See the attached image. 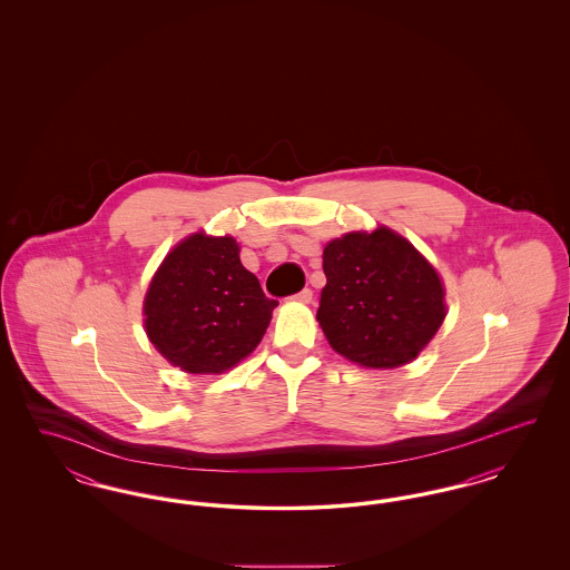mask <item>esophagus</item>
Listing matches in <instances>:
<instances>
[{
	"instance_id": "esophagus-1",
	"label": "esophagus",
	"mask_w": 570,
	"mask_h": 570,
	"mask_svg": "<svg viewBox=\"0 0 570 570\" xmlns=\"http://www.w3.org/2000/svg\"><path fill=\"white\" fill-rule=\"evenodd\" d=\"M312 297H314L312 288H303L301 293H297V295H295V298H297V301H301V303H309V301H312Z\"/></svg>"
}]
</instances>
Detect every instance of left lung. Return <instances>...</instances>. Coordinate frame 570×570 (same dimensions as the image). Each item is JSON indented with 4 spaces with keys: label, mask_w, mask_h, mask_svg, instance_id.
I'll return each instance as SVG.
<instances>
[{
    "label": "left lung",
    "mask_w": 570,
    "mask_h": 570,
    "mask_svg": "<svg viewBox=\"0 0 570 570\" xmlns=\"http://www.w3.org/2000/svg\"><path fill=\"white\" fill-rule=\"evenodd\" d=\"M318 323L335 353L365 367H400L421 353L446 316L434 267L380 226L326 244Z\"/></svg>",
    "instance_id": "1"
}]
</instances>
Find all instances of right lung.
<instances>
[{
	"instance_id": "right-lung-1",
	"label": "right lung",
	"mask_w": 570,
	"mask_h": 570,
	"mask_svg": "<svg viewBox=\"0 0 570 570\" xmlns=\"http://www.w3.org/2000/svg\"><path fill=\"white\" fill-rule=\"evenodd\" d=\"M275 305L242 265L233 237L196 233L154 275L145 328L151 344L184 372L222 374L261 344Z\"/></svg>"
}]
</instances>
